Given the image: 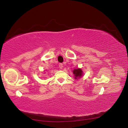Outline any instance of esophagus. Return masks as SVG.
<instances>
[{"mask_svg":"<svg viewBox=\"0 0 128 128\" xmlns=\"http://www.w3.org/2000/svg\"><path fill=\"white\" fill-rule=\"evenodd\" d=\"M59 66L60 69H62V67H63V64H62V63H60L59 65Z\"/></svg>","mask_w":128,"mask_h":128,"instance_id":"esophagus-1","label":"esophagus"}]
</instances>
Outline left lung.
Segmentation results:
<instances>
[{
	"mask_svg": "<svg viewBox=\"0 0 128 128\" xmlns=\"http://www.w3.org/2000/svg\"><path fill=\"white\" fill-rule=\"evenodd\" d=\"M73 74H74L75 76V78L76 79L78 77H81L82 75V71L81 69H74L73 70Z\"/></svg>",
	"mask_w": 128,
	"mask_h": 128,
	"instance_id": "obj_1",
	"label": "left lung"
}]
</instances>
